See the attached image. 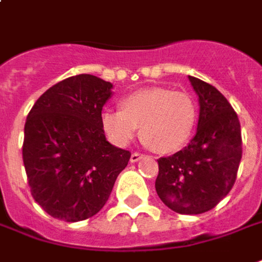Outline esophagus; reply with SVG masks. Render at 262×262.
Returning <instances> with one entry per match:
<instances>
[{
  "instance_id": "obj_1",
  "label": "esophagus",
  "mask_w": 262,
  "mask_h": 262,
  "mask_svg": "<svg viewBox=\"0 0 262 262\" xmlns=\"http://www.w3.org/2000/svg\"><path fill=\"white\" fill-rule=\"evenodd\" d=\"M143 157H144V155H142V153H132L130 162L136 163V162H139V160H142Z\"/></svg>"
}]
</instances>
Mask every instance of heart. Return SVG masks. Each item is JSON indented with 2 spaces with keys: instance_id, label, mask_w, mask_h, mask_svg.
Here are the masks:
<instances>
[{
  "instance_id": "heart-1",
  "label": "heart",
  "mask_w": 262,
  "mask_h": 262,
  "mask_svg": "<svg viewBox=\"0 0 262 262\" xmlns=\"http://www.w3.org/2000/svg\"><path fill=\"white\" fill-rule=\"evenodd\" d=\"M197 122V105L184 92L142 89L120 100V111H105L100 123L109 140L127 146L140 127L142 139L159 153H174L187 143Z\"/></svg>"
}]
</instances>
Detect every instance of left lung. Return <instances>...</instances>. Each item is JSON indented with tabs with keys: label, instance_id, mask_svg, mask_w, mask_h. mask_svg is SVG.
I'll return each instance as SVG.
<instances>
[{
	"label": "left lung",
	"instance_id": "8db88e82",
	"mask_svg": "<svg viewBox=\"0 0 262 262\" xmlns=\"http://www.w3.org/2000/svg\"><path fill=\"white\" fill-rule=\"evenodd\" d=\"M199 96L194 137L180 151L160 157L156 191L176 213L201 214L233 188L243 155L241 127L233 106L213 85L188 76Z\"/></svg>",
	"mask_w": 262,
	"mask_h": 262
}]
</instances>
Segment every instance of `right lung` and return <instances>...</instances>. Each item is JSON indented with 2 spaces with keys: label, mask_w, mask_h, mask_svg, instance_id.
<instances>
[{
  "label": "right lung",
  "mask_w": 262,
  "mask_h": 262,
  "mask_svg": "<svg viewBox=\"0 0 262 262\" xmlns=\"http://www.w3.org/2000/svg\"><path fill=\"white\" fill-rule=\"evenodd\" d=\"M113 85L82 74L58 82L29 111L23 159L31 194L49 215L75 223L106 204L130 151L105 137L102 107Z\"/></svg>",
  "instance_id": "obj_1"
}]
</instances>
